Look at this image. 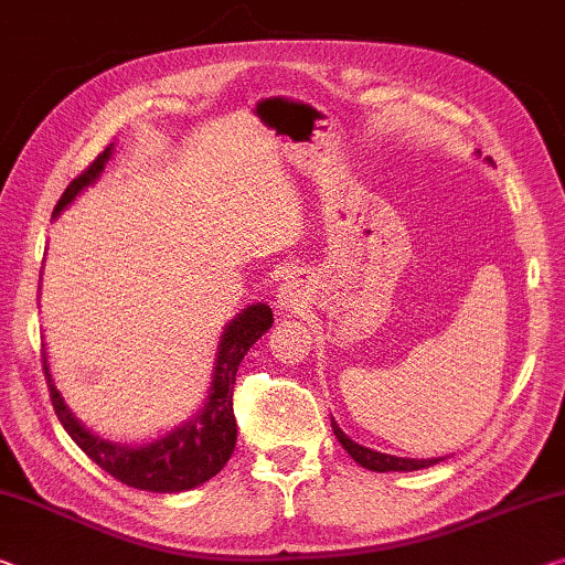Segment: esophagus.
Wrapping results in <instances>:
<instances>
[{
  "mask_svg": "<svg viewBox=\"0 0 565 565\" xmlns=\"http://www.w3.org/2000/svg\"><path fill=\"white\" fill-rule=\"evenodd\" d=\"M300 300V285L295 277H285V280L277 285V295H275V306L280 310H292Z\"/></svg>",
  "mask_w": 565,
  "mask_h": 565,
  "instance_id": "1",
  "label": "esophagus"
}]
</instances>
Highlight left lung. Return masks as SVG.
I'll return each instance as SVG.
<instances>
[{
    "mask_svg": "<svg viewBox=\"0 0 565 565\" xmlns=\"http://www.w3.org/2000/svg\"><path fill=\"white\" fill-rule=\"evenodd\" d=\"M333 424V434L341 441L345 452H349L355 462L361 467H366L371 472H412V470H424V467L437 465L439 459H406V457H394V455H384V452H373L369 447H361L359 441H353L351 437H345L343 429Z\"/></svg>",
    "mask_w": 565,
    "mask_h": 565,
    "instance_id": "left-lung-1",
    "label": "left lung"
}]
</instances>
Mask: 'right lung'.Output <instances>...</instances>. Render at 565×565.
I'll use <instances>...</instances> for the list:
<instances>
[{
    "mask_svg": "<svg viewBox=\"0 0 565 565\" xmlns=\"http://www.w3.org/2000/svg\"><path fill=\"white\" fill-rule=\"evenodd\" d=\"M113 153V143L95 159L81 177L73 179L60 196V202L52 210V216H57L73 199L90 186L100 177L103 169ZM273 326V310L265 302H255L239 312L232 323L224 328L220 338V349L214 359V376L210 386V396L194 419L181 424L167 437L151 441L143 447H128L118 441H108L85 429L75 419L71 406L63 402L57 386L52 384L47 355L42 353L45 363V376L50 386V398L55 406V414L65 431L71 434L77 447L88 455L95 465L103 467L118 482L128 484L136 490L149 492H184L199 488V484L212 480V477L230 462L234 452V441H237V422H234L232 409V392L234 376L245 353L263 338Z\"/></svg>",
    "mask_w": 565,
    "mask_h": 565,
    "instance_id": "1",
    "label": "right lung"
}]
</instances>
